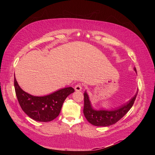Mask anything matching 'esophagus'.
<instances>
[{"mask_svg":"<svg viewBox=\"0 0 155 155\" xmlns=\"http://www.w3.org/2000/svg\"><path fill=\"white\" fill-rule=\"evenodd\" d=\"M81 88H82V84L81 83H78L75 85V90L77 91H80L81 90Z\"/></svg>","mask_w":155,"mask_h":155,"instance_id":"obj_1","label":"esophagus"}]
</instances>
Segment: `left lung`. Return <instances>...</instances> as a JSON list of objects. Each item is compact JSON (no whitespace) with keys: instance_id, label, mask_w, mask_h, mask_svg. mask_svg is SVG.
<instances>
[{"instance_id":"obj_1","label":"left lung","mask_w":155,"mask_h":155,"mask_svg":"<svg viewBox=\"0 0 155 155\" xmlns=\"http://www.w3.org/2000/svg\"><path fill=\"white\" fill-rule=\"evenodd\" d=\"M134 71L137 72L136 69ZM138 92L128 102L113 110H96L93 108L87 93H84L83 114L86 120L96 126H108L121 119L133 105Z\"/></svg>"}]
</instances>
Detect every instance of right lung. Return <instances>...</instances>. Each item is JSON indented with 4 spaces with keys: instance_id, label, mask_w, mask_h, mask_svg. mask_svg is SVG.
I'll list each match as a JSON object with an SVG mask.
<instances>
[{
    "instance_id": "right-lung-1",
    "label": "right lung",
    "mask_w": 155,
    "mask_h": 155,
    "mask_svg": "<svg viewBox=\"0 0 155 155\" xmlns=\"http://www.w3.org/2000/svg\"><path fill=\"white\" fill-rule=\"evenodd\" d=\"M14 86L22 110L31 118L40 122H48L55 119L59 115L66 97L75 91L73 87H68L47 96H34L21 89L15 77Z\"/></svg>"
}]
</instances>
